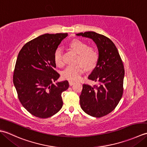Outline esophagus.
Instances as JSON below:
<instances>
[{"label": "esophagus", "instance_id": "34e87169", "mask_svg": "<svg viewBox=\"0 0 147 147\" xmlns=\"http://www.w3.org/2000/svg\"><path fill=\"white\" fill-rule=\"evenodd\" d=\"M75 84V82H74V81H71V80H70L69 81V85L70 86H72V85H74Z\"/></svg>", "mask_w": 147, "mask_h": 147}]
</instances>
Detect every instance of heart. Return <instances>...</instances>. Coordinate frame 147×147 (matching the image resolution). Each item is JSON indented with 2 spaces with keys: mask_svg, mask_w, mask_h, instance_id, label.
Returning a JSON list of instances; mask_svg holds the SVG:
<instances>
[{
  "mask_svg": "<svg viewBox=\"0 0 147 147\" xmlns=\"http://www.w3.org/2000/svg\"><path fill=\"white\" fill-rule=\"evenodd\" d=\"M70 47L79 55L78 63H82L88 68L94 67L96 65L99 55L97 51L93 47H88L86 43L78 39L71 40ZM54 61L55 64L59 67L63 65L61 47H57L54 53ZM82 64L67 66L62 71V76L66 79L74 81L79 80L85 71V67Z\"/></svg>",
  "mask_w": 147,
  "mask_h": 147,
  "instance_id": "obj_1",
  "label": "heart"
}]
</instances>
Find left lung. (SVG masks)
Returning a JSON list of instances; mask_svg holds the SVG:
<instances>
[{"label":"left lung","mask_w":147,"mask_h":147,"mask_svg":"<svg viewBox=\"0 0 147 147\" xmlns=\"http://www.w3.org/2000/svg\"><path fill=\"white\" fill-rule=\"evenodd\" d=\"M76 35L91 38L98 47V61L88 77L98 84L91 86L84 84L79 98L84 112L94 117H101L113 111L122 96L123 63L115 44L105 36L94 32Z\"/></svg>","instance_id":"8db88e82"}]
</instances>
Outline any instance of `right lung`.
<instances>
[{"instance_id": "1", "label": "right lung", "mask_w": 147, "mask_h": 147, "mask_svg": "<svg viewBox=\"0 0 147 147\" xmlns=\"http://www.w3.org/2000/svg\"><path fill=\"white\" fill-rule=\"evenodd\" d=\"M68 34H46L24 45L16 59L13 83L23 107L32 115L48 118L63 106L61 93L67 80L54 84L59 77L55 70L54 53Z\"/></svg>"}]
</instances>
